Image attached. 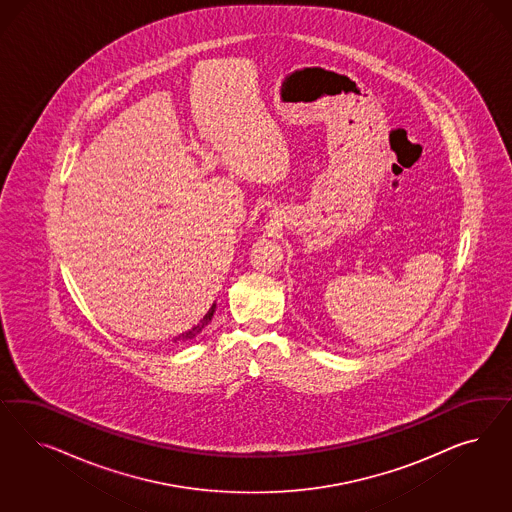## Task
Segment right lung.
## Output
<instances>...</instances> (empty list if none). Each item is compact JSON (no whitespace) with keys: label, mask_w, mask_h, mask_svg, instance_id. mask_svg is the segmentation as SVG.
Masks as SVG:
<instances>
[{"label":"right lung","mask_w":512,"mask_h":512,"mask_svg":"<svg viewBox=\"0 0 512 512\" xmlns=\"http://www.w3.org/2000/svg\"><path fill=\"white\" fill-rule=\"evenodd\" d=\"M216 305L213 303V307L209 309V313L205 314L201 320H199L198 324L194 326V328H190L188 331H184L181 333L179 337H175V343H186V341H192L196 335L201 333V330L211 322V318H213V314H215Z\"/></svg>","instance_id":"right-lung-1"}]
</instances>
